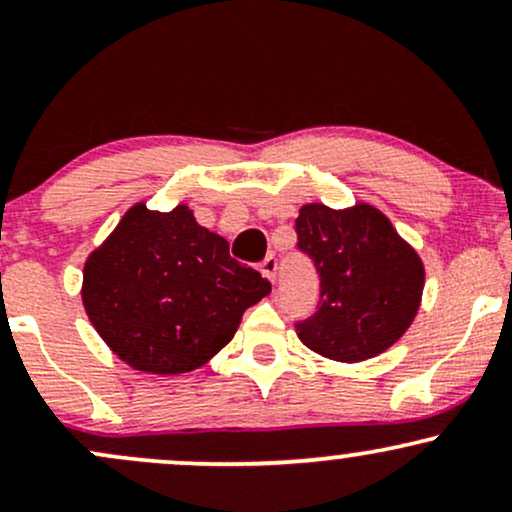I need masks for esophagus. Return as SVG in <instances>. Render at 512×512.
I'll return each instance as SVG.
<instances>
[{"mask_svg": "<svg viewBox=\"0 0 512 512\" xmlns=\"http://www.w3.org/2000/svg\"><path fill=\"white\" fill-rule=\"evenodd\" d=\"M276 269H279V262H276V257H272V255H269L267 260H264V262L260 264V272H262V276H267L269 281H274V279H276Z\"/></svg>", "mask_w": 512, "mask_h": 512, "instance_id": "34e87169", "label": "esophagus"}]
</instances>
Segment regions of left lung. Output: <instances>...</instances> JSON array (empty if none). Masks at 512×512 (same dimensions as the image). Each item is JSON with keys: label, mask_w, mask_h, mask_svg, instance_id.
I'll use <instances>...</instances> for the list:
<instances>
[{"label": "left lung", "mask_w": 512, "mask_h": 512, "mask_svg": "<svg viewBox=\"0 0 512 512\" xmlns=\"http://www.w3.org/2000/svg\"><path fill=\"white\" fill-rule=\"evenodd\" d=\"M296 233L320 274V303L296 325L298 339L342 363L390 349L419 313L426 279L419 252L368 202L346 209L303 204Z\"/></svg>", "instance_id": "1"}]
</instances>
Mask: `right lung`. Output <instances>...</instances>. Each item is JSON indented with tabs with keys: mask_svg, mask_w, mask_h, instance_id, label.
<instances>
[{
	"mask_svg": "<svg viewBox=\"0 0 512 512\" xmlns=\"http://www.w3.org/2000/svg\"><path fill=\"white\" fill-rule=\"evenodd\" d=\"M272 284L228 255L187 204L137 202L88 255L81 301L110 351L134 370L190 373L233 339Z\"/></svg>",
	"mask_w": 512,
	"mask_h": 512,
	"instance_id": "add662e5",
	"label": "right lung"
}]
</instances>
